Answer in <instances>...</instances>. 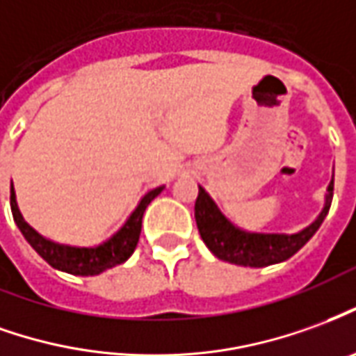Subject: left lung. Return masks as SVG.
Here are the masks:
<instances>
[{"mask_svg":"<svg viewBox=\"0 0 356 356\" xmlns=\"http://www.w3.org/2000/svg\"><path fill=\"white\" fill-rule=\"evenodd\" d=\"M332 198H334V179L327 185L322 212L307 227H302L297 233H256V231L241 229L235 223H231L220 212L212 196L198 185L195 218L198 233L213 256L231 264L264 268L289 260L291 256L307 245L330 212Z\"/></svg>","mask_w":356,"mask_h":356,"instance_id":"1","label":"left lung"}]
</instances>
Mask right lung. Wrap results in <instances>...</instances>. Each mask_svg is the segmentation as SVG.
<instances>
[{"mask_svg":"<svg viewBox=\"0 0 356 356\" xmlns=\"http://www.w3.org/2000/svg\"><path fill=\"white\" fill-rule=\"evenodd\" d=\"M163 188L165 186L161 185L148 191L140 198V202L133 210V213L127 218L125 223L108 241H104L96 247L61 245V243H56L51 238L40 235L38 231L31 227L22 218L19 204H17L13 183H11V212H13V220L17 223V227L21 229L22 237L29 241V245L51 268H56L59 272L73 273V275H98V273L113 268V266L123 264L125 260H129V256L135 252L136 243H138V237H140V229H143V216L146 212V206L152 202Z\"/></svg>","mask_w":356,"mask_h":356,"instance_id":"add662e5","label":"right lung"}]
</instances>
